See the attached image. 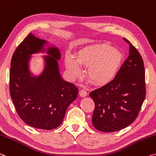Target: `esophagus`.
<instances>
[{
  "mask_svg": "<svg viewBox=\"0 0 156 156\" xmlns=\"http://www.w3.org/2000/svg\"><path fill=\"white\" fill-rule=\"evenodd\" d=\"M79 94H80L81 97H85V96L87 95V93L85 90H81L80 91V92H79Z\"/></svg>",
  "mask_w": 156,
  "mask_h": 156,
  "instance_id": "esophagus-1",
  "label": "esophagus"
}]
</instances>
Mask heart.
Wrapping results in <instances>:
<instances>
[{"mask_svg":"<svg viewBox=\"0 0 156 156\" xmlns=\"http://www.w3.org/2000/svg\"><path fill=\"white\" fill-rule=\"evenodd\" d=\"M122 60V54L118 49L104 44L83 49L79 52L78 59L67 55L65 59V65L72 79L83 76V66L88 68L87 76L91 82L101 85L112 80Z\"/></svg>","mask_w":156,"mask_h":156,"instance_id":"heart-1","label":"heart"}]
</instances>
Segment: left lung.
Segmentation results:
<instances>
[{
    "mask_svg": "<svg viewBox=\"0 0 156 156\" xmlns=\"http://www.w3.org/2000/svg\"><path fill=\"white\" fill-rule=\"evenodd\" d=\"M129 44V55L115 78L90 93L95 103L92 124L102 132L118 131L137 118L146 96L144 66L139 52Z\"/></svg>",
    "mask_w": 156,
    "mask_h": 156,
    "instance_id": "1",
    "label": "left lung"
}]
</instances>
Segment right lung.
Wrapping results in <instances>:
<instances>
[{
	"label": "right lung",
	"mask_w": 156,
	"mask_h": 156,
	"mask_svg": "<svg viewBox=\"0 0 156 156\" xmlns=\"http://www.w3.org/2000/svg\"><path fill=\"white\" fill-rule=\"evenodd\" d=\"M47 47L45 48V46ZM46 51L44 67L39 75L29 70L31 55ZM56 46L30 33L12 55L9 71V91L20 118L32 127L52 130L62 123L69 105L76 99L78 89L62 78Z\"/></svg>",
	"instance_id": "right-lung-1"
}]
</instances>
